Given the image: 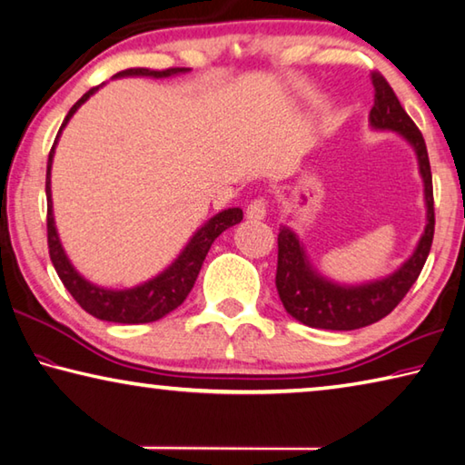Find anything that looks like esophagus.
Segmentation results:
<instances>
[{
  "mask_svg": "<svg viewBox=\"0 0 465 465\" xmlns=\"http://www.w3.org/2000/svg\"><path fill=\"white\" fill-rule=\"evenodd\" d=\"M246 215L250 219H262V217H264L266 215V199L264 197H258V199L252 201V203L246 209Z\"/></svg>",
  "mask_w": 465,
  "mask_h": 465,
  "instance_id": "esophagus-1",
  "label": "esophagus"
}]
</instances>
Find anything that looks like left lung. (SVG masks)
Wrapping results in <instances>:
<instances>
[{"label": "left lung", "mask_w": 465, "mask_h": 465, "mask_svg": "<svg viewBox=\"0 0 465 465\" xmlns=\"http://www.w3.org/2000/svg\"><path fill=\"white\" fill-rule=\"evenodd\" d=\"M374 107L370 122L378 130H392L402 134L415 148L419 171L425 183L427 201V227L419 246L404 264L384 281L361 286H340L321 278L309 266L301 243L291 230L282 227L278 232V264H276V291L286 313L309 327L333 329V331H351L384 319L404 299L411 286L423 270L429 252H431L435 233V207H433V179L429 164L423 134L404 112L399 97L378 71L372 73Z\"/></svg>", "instance_id": "1"}]
</instances>
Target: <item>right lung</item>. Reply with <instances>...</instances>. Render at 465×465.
<instances>
[{
	"instance_id": "obj_1",
	"label": "right lung",
	"mask_w": 465,
	"mask_h": 465,
	"mask_svg": "<svg viewBox=\"0 0 465 465\" xmlns=\"http://www.w3.org/2000/svg\"><path fill=\"white\" fill-rule=\"evenodd\" d=\"M187 69L183 66H171V69H144V66H136V69H125L115 74V77H130V74H140V77H171V74L183 73ZM97 87H91L85 95H83L77 104L71 107V112L66 114L61 130L71 120V115L77 112L81 104L93 95ZM61 130L56 134V140L61 136ZM50 148L48 154V166H46V235H48V254L53 260V266L56 270L58 278H61L64 289L73 294V299L79 302L81 309H85L89 315L97 317L101 321H112V323H125V325H138V323H150V321H158L164 315L171 313L183 301L187 299L193 284H195L199 270L203 266V260L211 248V243L227 227L242 222V209H225L222 213H217L213 219L201 227V230L193 235L189 246L183 250V254L174 260L173 266H168L163 274L152 278L150 282L136 286L130 291H105L99 286H93L85 278L77 274V270L71 266V262L66 260L64 252L58 242L54 217H53V201H50V164H53L54 146Z\"/></svg>"
}]
</instances>
